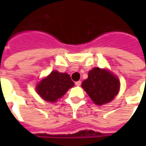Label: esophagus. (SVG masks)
<instances>
[{
  "label": "esophagus",
  "mask_w": 146,
  "mask_h": 146,
  "mask_svg": "<svg viewBox=\"0 0 146 146\" xmlns=\"http://www.w3.org/2000/svg\"><path fill=\"white\" fill-rule=\"evenodd\" d=\"M75 84H76V86H80V84H81V81H76V82H75Z\"/></svg>",
  "instance_id": "obj_1"
}]
</instances>
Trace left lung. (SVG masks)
Listing matches in <instances>:
<instances>
[{"instance_id":"obj_1","label":"left lung","mask_w":146,"mask_h":146,"mask_svg":"<svg viewBox=\"0 0 146 146\" xmlns=\"http://www.w3.org/2000/svg\"><path fill=\"white\" fill-rule=\"evenodd\" d=\"M82 88L96 105L101 106L112 101L119 89V81L106 70L94 68L89 71L88 78L84 80Z\"/></svg>"}]
</instances>
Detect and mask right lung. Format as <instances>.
I'll return each mask as SVG.
<instances>
[{
	"instance_id": "1",
	"label": "right lung",
	"mask_w": 146,
	"mask_h": 146,
	"mask_svg": "<svg viewBox=\"0 0 146 146\" xmlns=\"http://www.w3.org/2000/svg\"><path fill=\"white\" fill-rule=\"evenodd\" d=\"M73 85L74 83L69 74L53 71L36 86V92L44 100L54 102Z\"/></svg>"
}]
</instances>
